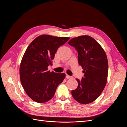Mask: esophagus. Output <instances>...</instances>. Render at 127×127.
I'll list each match as a JSON object with an SVG mask.
<instances>
[{"mask_svg":"<svg viewBox=\"0 0 127 127\" xmlns=\"http://www.w3.org/2000/svg\"><path fill=\"white\" fill-rule=\"evenodd\" d=\"M66 77V78H67V79H70V78H72V76H69V75H67Z\"/></svg>","mask_w":127,"mask_h":127,"instance_id":"obj_1","label":"esophagus"}]
</instances>
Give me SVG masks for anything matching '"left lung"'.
I'll return each instance as SVG.
<instances>
[{
	"label": "left lung",
	"mask_w": 127,
	"mask_h": 127,
	"mask_svg": "<svg viewBox=\"0 0 127 127\" xmlns=\"http://www.w3.org/2000/svg\"><path fill=\"white\" fill-rule=\"evenodd\" d=\"M68 44L78 52L79 64L84 69L81 80L76 78L78 87L71 91L72 97L83 104L95 101L101 95L106 85L108 62L101 46L90 36L73 38Z\"/></svg>",
	"instance_id": "1"
}]
</instances>
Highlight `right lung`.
Returning <instances> with one entry per match:
<instances>
[{
	"label": "right lung",
	"instance_id": "1",
	"mask_svg": "<svg viewBox=\"0 0 127 127\" xmlns=\"http://www.w3.org/2000/svg\"><path fill=\"white\" fill-rule=\"evenodd\" d=\"M69 39L67 37L42 35L35 38L27 48L20 68L22 85L29 96L36 102L44 103L54 96L64 73L48 70L58 49Z\"/></svg>",
	"mask_w": 127,
	"mask_h": 127
}]
</instances>
